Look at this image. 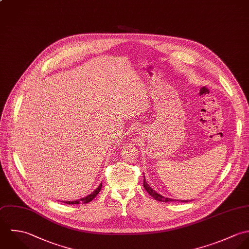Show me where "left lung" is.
<instances>
[{"instance_id": "1", "label": "left lung", "mask_w": 249, "mask_h": 249, "mask_svg": "<svg viewBox=\"0 0 249 249\" xmlns=\"http://www.w3.org/2000/svg\"><path fill=\"white\" fill-rule=\"evenodd\" d=\"M143 187H144V189L146 190V192L149 194L150 196L153 197V198L155 199V200H158V201H161V202H170V201H181V202H188L189 200H176V199H172V198H168V197H164V196H162L161 195H160V194H158L157 192H155L151 187H150L149 185L147 184V182H146V180H145V176H144V174H143ZM191 201V200H190Z\"/></svg>"}]
</instances>
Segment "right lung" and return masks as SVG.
Listing matches in <instances>:
<instances>
[{
	"instance_id": "right-lung-1",
	"label": "right lung",
	"mask_w": 249,
	"mask_h": 249,
	"mask_svg": "<svg viewBox=\"0 0 249 249\" xmlns=\"http://www.w3.org/2000/svg\"><path fill=\"white\" fill-rule=\"evenodd\" d=\"M101 188H102V184H100L99 186H98V188H97L94 192H92L90 195L84 197V198L78 199V200H75V201H62V202H64V203H66V204H69V205H71V204H80V203H82V204L89 203V202L92 201V200L94 199V197L99 194L100 191H101Z\"/></svg>"
}]
</instances>
